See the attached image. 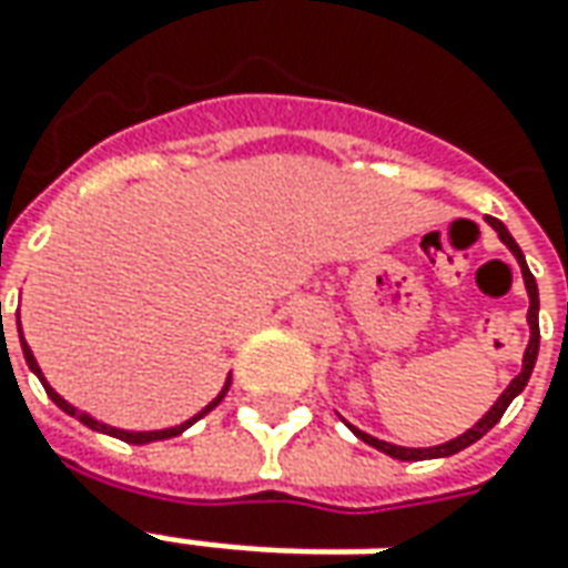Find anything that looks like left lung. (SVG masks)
Instances as JSON below:
<instances>
[{"label":"left lung","mask_w":568,"mask_h":568,"mask_svg":"<svg viewBox=\"0 0 568 568\" xmlns=\"http://www.w3.org/2000/svg\"><path fill=\"white\" fill-rule=\"evenodd\" d=\"M491 226L497 230V235H500V242L510 248L513 254H516V261H519V267H523V280H526V288H528V326H531V338H528V348H526V357H523V373L516 376V379L507 385V392L497 397L495 407L488 410V414L478 419L476 426L469 432H463L460 438H454V442H447V445H438V447H397V445H388V442H379V438H373V435H366V432L354 429L351 426V432L361 438V442H366V445H373L376 450H382V454H388V457H395V460H432V457H450V454H457V450H463V447H469L473 442H478L481 435L488 429H495L497 419L504 416V410L510 407V400L523 388H526L528 376H531V369H535V361H538V342H541V329H538V283H535V276H531V270H528L526 257H523V252H519V245H516V239H513L510 233H507V226L500 223L497 217H485Z\"/></svg>","instance_id":"obj_1"}]
</instances>
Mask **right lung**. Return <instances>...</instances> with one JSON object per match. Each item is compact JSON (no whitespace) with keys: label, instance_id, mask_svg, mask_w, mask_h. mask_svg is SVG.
I'll return each instance as SVG.
<instances>
[{"label":"right lung","instance_id":"add662e5","mask_svg":"<svg viewBox=\"0 0 568 568\" xmlns=\"http://www.w3.org/2000/svg\"><path fill=\"white\" fill-rule=\"evenodd\" d=\"M24 357H27V364H30V369H33V373H37V376H40L42 388H45V395L52 397V400H55V404H58V407H61V410H64V414L77 416V419H80V423H83V426H90V429H95V432H108V435H114V438H121V442H130V445H149V442H164V438H173V435H180V432L186 429V426H192V423H195V419H202V416L207 414V410H214V407H217L220 400H223V392H226V388H223V392H220V395L214 397V400H211V404H207V407H204L202 414L195 416V419H189V423H183V426H173V429H161V432H123V429H111V426H105V423H99V419H92V416L80 414V410H77V407H71V404H68V400H64V397L58 395L55 388H52V385H49V382L42 379L40 364H37V361H33V351L27 348V342H24Z\"/></svg>","mask_w":568,"mask_h":568}]
</instances>
